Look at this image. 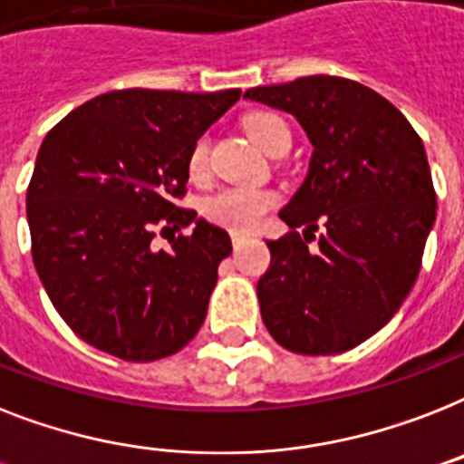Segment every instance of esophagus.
I'll return each mask as SVG.
<instances>
[{
    "label": "esophagus",
    "mask_w": 464,
    "mask_h": 464,
    "mask_svg": "<svg viewBox=\"0 0 464 464\" xmlns=\"http://www.w3.org/2000/svg\"><path fill=\"white\" fill-rule=\"evenodd\" d=\"M245 240H247V236H243V233H231V243L236 250H240V247H243Z\"/></svg>",
    "instance_id": "esophagus-1"
}]
</instances>
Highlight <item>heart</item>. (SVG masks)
<instances>
[{
	"mask_svg": "<svg viewBox=\"0 0 464 464\" xmlns=\"http://www.w3.org/2000/svg\"><path fill=\"white\" fill-rule=\"evenodd\" d=\"M243 128L245 133L250 135V140L262 147L266 154L278 142L291 138L284 119L271 114V111H255V114L245 116ZM205 169L207 142L199 138L193 150H190V157H188V171H190L193 179H199L205 173ZM274 205H276V195L271 190H265V188H224V190L205 199L202 214H205L207 221L221 226L226 231L250 233L262 224V219Z\"/></svg>",
	"mask_w": 464,
	"mask_h": 464,
	"instance_id": "heart-1",
	"label": "heart"
}]
</instances>
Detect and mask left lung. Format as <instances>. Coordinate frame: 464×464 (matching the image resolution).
Segmentation results:
<instances>
[{
  "label": "left lung",
  "instance_id": "obj_1",
  "mask_svg": "<svg viewBox=\"0 0 464 464\" xmlns=\"http://www.w3.org/2000/svg\"><path fill=\"white\" fill-rule=\"evenodd\" d=\"M245 97L295 116L312 142L303 186L278 212L291 231L266 240L262 319L300 355L355 348L401 310L420 274L436 221L424 145L389 100L348 78L307 75Z\"/></svg>",
  "mask_w": 464,
  "mask_h": 464
}]
</instances>
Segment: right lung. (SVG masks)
I'll return each instance as SVG.
<instances>
[{
    "label": "right lung",
    "mask_w": 464,
    "mask_h": 464,
    "mask_svg": "<svg viewBox=\"0 0 464 464\" xmlns=\"http://www.w3.org/2000/svg\"><path fill=\"white\" fill-rule=\"evenodd\" d=\"M238 100L240 90H114L47 133L25 198L33 262L85 343L152 362L199 331L231 238L173 199L193 145ZM157 225L194 231L154 251Z\"/></svg>",
    "instance_id": "right-lung-1"
}]
</instances>
